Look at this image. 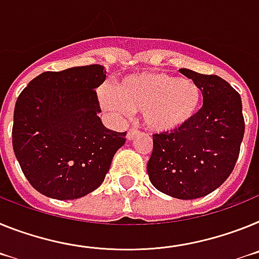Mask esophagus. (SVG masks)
<instances>
[{"label": "esophagus", "mask_w": 259, "mask_h": 259, "mask_svg": "<svg viewBox=\"0 0 259 259\" xmlns=\"http://www.w3.org/2000/svg\"><path fill=\"white\" fill-rule=\"evenodd\" d=\"M139 133H141V132H139L138 129H129V132H127V134H126V138L127 139H133L136 136H138Z\"/></svg>", "instance_id": "esophagus-1"}]
</instances>
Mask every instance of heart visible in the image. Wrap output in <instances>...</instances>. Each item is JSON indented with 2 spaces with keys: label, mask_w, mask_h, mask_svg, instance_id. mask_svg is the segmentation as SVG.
I'll return each mask as SVG.
<instances>
[{
  "label": "heart",
  "mask_w": 259,
  "mask_h": 259,
  "mask_svg": "<svg viewBox=\"0 0 259 259\" xmlns=\"http://www.w3.org/2000/svg\"><path fill=\"white\" fill-rule=\"evenodd\" d=\"M99 95L107 111L117 114L142 111L145 125L156 133L188 125L203 103V91L197 82L161 71L129 74L117 82L116 89L102 87Z\"/></svg>",
  "instance_id": "obj_1"
}]
</instances>
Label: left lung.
I'll return each instance as SVG.
<instances>
[{
    "label": "left lung",
    "instance_id": "1",
    "mask_svg": "<svg viewBox=\"0 0 259 259\" xmlns=\"http://www.w3.org/2000/svg\"><path fill=\"white\" fill-rule=\"evenodd\" d=\"M180 73L202 87L203 105L188 125L152 136L147 173L159 192L179 199L210 194L232 173L245 132L240 94L218 75Z\"/></svg>",
    "mask_w": 259,
    "mask_h": 259
}]
</instances>
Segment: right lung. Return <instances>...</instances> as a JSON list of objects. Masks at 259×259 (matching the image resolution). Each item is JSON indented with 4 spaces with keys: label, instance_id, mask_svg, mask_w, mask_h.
<instances>
[{
    "label": "right lung",
    "instance_id": "1",
    "mask_svg": "<svg viewBox=\"0 0 259 259\" xmlns=\"http://www.w3.org/2000/svg\"><path fill=\"white\" fill-rule=\"evenodd\" d=\"M102 65L46 71L15 103L13 148L28 183L47 197L76 199L102 185L126 132L103 125L95 89Z\"/></svg>",
    "mask_w": 259,
    "mask_h": 259
}]
</instances>
